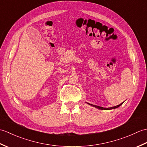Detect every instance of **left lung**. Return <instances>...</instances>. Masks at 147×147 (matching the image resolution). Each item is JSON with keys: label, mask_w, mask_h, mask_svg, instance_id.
Wrapping results in <instances>:
<instances>
[{"label": "left lung", "mask_w": 147, "mask_h": 147, "mask_svg": "<svg viewBox=\"0 0 147 147\" xmlns=\"http://www.w3.org/2000/svg\"><path fill=\"white\" fill-rule=\"evenodd\" d=\"M123 103H121V104L118 105H116V106H114V107H109V108H105V107H100V106H97V105H92V104H90L91 105H93V107H95L96 108H98L99 109H102V110H110V109H115V108H117L119 107L120 105H121L122 104H123Z\"/></svg>", "instance_id": "left-lung-1"}]
</instances>
